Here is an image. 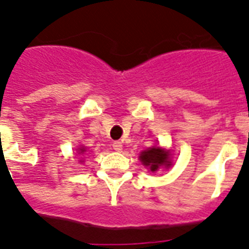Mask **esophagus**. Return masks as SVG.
Returning <instances> with one entry per match:
<instances>
[{"instance_id":"obj_1","label":"esophagus","mask_w":249,"mask_h":249,"mask_svg":"<svg viewBox=\"0 0 249 249\" xmlns=\"http://www.w3.org/2000/svg\"><path fill=\"white\" fill-rule=\"evenodd\" d=\"M112 148L115 151H122L123 150V142H112Z\"/></svg>"}]
</instances>
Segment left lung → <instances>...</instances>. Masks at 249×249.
I'll return each mask as SVG.
<instances>
[{
	"instance_id": "obj_1",
	"label": "left lung",
	"mask_w": 249,
	"mask_h": 249,
	"mask_svg": "<svg viewBox=\"0 0 249 249\" xmlns=\"http://www.w3.org/2000/svg\"><path fill=\"white\" fill-rule=\"evenodd\" d=\"M140 161H142L144 165L150 166L151 172H155V170L161 165L169 166V154L165 153L164 150H161L160 148H150L149 150L142 151L140 154Z\"/></svg>"
}]
</instances>
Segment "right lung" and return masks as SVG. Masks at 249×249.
<instances>
[{
    "label": "right lung",
    "mask_w": 249,
    "mask_h": 249,
    "mask_svg": "<svg viewBox=\"0 0 249 249\" xmlns=\"http://www.w3.org/2000/svg\"><path fill=\"white\" fill-rule=\"evenodd\" d=\"M81 151H85V150H84V149H81Z\"/></svg>",
    "instance_id": "obj_1"
}]
</instances>
